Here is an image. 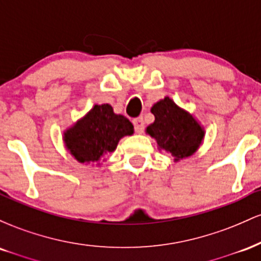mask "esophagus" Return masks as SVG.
Returning <instances> with one entry per match:
<instances>
[{
	"label": "esophagus",
	"instance_id": "esophagus-1",
	"mask_svg": "<svg viewBox=\"0 0 261 261\" xmlns=\"http://www.w3.org/2000/svg\"><path fill=\"white\" fill-rule=\"evenodd\" d=\"M134 126H135V131L137 134H142L143 128H145V122H143V118L142 116H139V118L134 119Z\"/></svg>",
	"mask_w": 261,
	"mask_h": 261
}]
</instances>
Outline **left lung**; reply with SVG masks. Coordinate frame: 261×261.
<instances>
[{
    "mask_svg": "<svg viewBox=\"0 0 261 261\" xmlns=\"http://www.w3.org/2000/svg\"><path fill=\"white\" fill-rule=\"evenodd\" d=\"M154 122L146 133L157 141L158 147L169 152L175 161L195 153L203 139L202 127L193 116L166 97L151 108Z\"/></svg>",
    "mask_w": 261,
    "mask_h": 261,
    "instance_id": "left-lung-1",
    "label": "left lung"
}]
</instances>
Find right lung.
<instances>
[{
  "mask_svg": "<svg viewBox=\"0 0 261 261\" xmlns=\"http://www.w3.org/2000/svg\"><path fill=\"white\" fill-rule=\"evenodd\" d=\"M134 134L127 118L116 115L109 104L94 106L65 133V143L70 153L81 163L98 162L112 153L121 137Z\"/></svg>",
  "mask_w": 261,
  "mask_h": 261,
  "instance_id": "add662e5",
  "label": "right lung"
}]
</instances>
